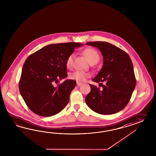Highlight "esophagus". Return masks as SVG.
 <instances>
[{"instance_id": "1", "label": "esophagus", "mask_w": 156, "mask_h": 156, "mask_svg": "<svg viewBox=\"0 0 156 156\" xmlns=\"http://www.w3.org/2000/svg\"><path fill=\"white\" fill-rule=\"evenodd\" d=\"M82 84V83H80V82H77V83H76V85H77L78 86H80Z\"/></svg>"}]
</instances>
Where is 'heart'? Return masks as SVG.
<instances>
[{
  "mask_svg": "<svg viewBox=\"0 0 156 156\" xmlns=\"http://www.w3.org/2000/svg\"><path fill=\"white\" fill-rule=\"evenodd\" d=\"M83 54L88 59L90 63H97L100 59V56L95 49L87 48L83 51ZM75 54L72 53L68 55L66 61V65L68 68H71L73 65V61ZM91 76V74L88 72L76 70L70 74V78L77 82H84L87 78Z\"/></svg>",
  "mask_w": 156,
  "mask_h": 156,
  "instance_id": "obj_1",
  "label": "heart"
}]
</instances>
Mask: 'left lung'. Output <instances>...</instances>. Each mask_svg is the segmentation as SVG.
<instances>
[{"instance_id":"1","label":"left lung","mask_w":156,"mask_h":156,"mask_svg":"<svg viewBox=\"0 0 156 156\" xmlns=\"http://www.w3.org/2000/svg\"><path fill=\"white\" fill-rule=\"evenodd\" d=\"M86 44L101 51L103 65L93 80L97 83L105 82V84L100 83L102 90L89 84L91 91L85 101L90 109L98 114L117 113L128 105L135 89L136 78L131 58L126 52L109 42L95 41Z\"/></svg>"}]
</instances>
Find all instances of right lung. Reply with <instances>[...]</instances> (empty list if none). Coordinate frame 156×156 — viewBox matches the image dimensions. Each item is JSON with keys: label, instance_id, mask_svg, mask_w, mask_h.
<instances>
[{"label": "right lung", "instance_id": "obj_1", "mask_svg": "<svg viewBox=\"0 0 156 156\" xmlns=\"http://www.w3.org/2000/svg\"><path fill=\"white\" fill-rule=\"evenodd\" d=\"M82 45L80 42L50 44L25 60L19 87L26 105L34 114L51 116L67 105L76 81L65 80L57 86L53 84L67 77V57Z\"/></svg>", "mask_w": 156, "mask_h": 156}]
</instances>
